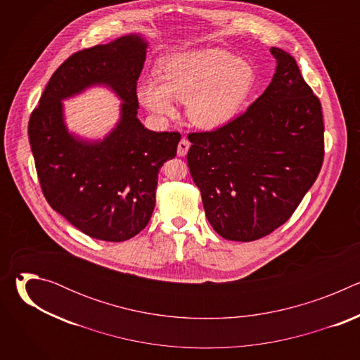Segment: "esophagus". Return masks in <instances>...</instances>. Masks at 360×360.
Returning <instances> with one entry per match:
<instances>
[{
	"mask_svg": "<svg viewBox=\"0 0 360 360\" xmlns=\"http://www.w3.org/2000/svg\"><path fill=\"white\" fill-rule=\"evenodd\" d=\"M189 141L188 139H185V138H182L181 141H179V143H178V155L179 157H185L186 155V152H188V149H189Z\"/></svg>",
	"mask_w": 360,
	"mask_h": 360,
	"instance_id": "esophagus-1",
	"label": "esophagus"
}]
</instances>
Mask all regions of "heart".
I'll use <instances>...</instances> for the list:
<instances>
[{
  "label": "heart",
  "instance_id": "b5f03b06",
  "mask_svg": "<svg viewBox=\"0 0 360 360\" xmlns=\"http://www.w3.org/2000/svg\"><path fill=\"white\" fill-rule=\"evenodd\" d=\"M158 80L138 84L141 104L161 120L176 114V102H185L189 122L200 129H219L243 108L255 82L250 63L235 58L221 48H200L175 53L158 67Z\"/></svg>",
  "mask_w": 360,
  "mask_h": 360
}]
</instances>
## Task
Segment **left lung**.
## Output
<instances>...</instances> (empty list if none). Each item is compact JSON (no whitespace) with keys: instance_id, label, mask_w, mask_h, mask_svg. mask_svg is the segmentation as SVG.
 Wrapping results in <instances>:
<instances>
[{"instance_id":"1","label":"left lung","mask_w":360,"mask_h":360,"mask_svg":"<svg viewBox=\"0 0 360 360\" xmlns=\"http://www.w3.org/2000/svg\"><path fill=\"white\" fill-rule=\"evenodd\" d=\"M271 54L272 81L243 115L188 135L205 214L228 240L250 242L285 224L323 162L321 102L290 54L275 46Z\"/></svg>"}]
</instances>
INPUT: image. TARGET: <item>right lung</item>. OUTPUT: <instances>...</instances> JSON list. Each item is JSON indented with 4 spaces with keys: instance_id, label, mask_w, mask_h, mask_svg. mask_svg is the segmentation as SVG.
<instances>
[{
    "instance_id": "obj_1",
    "label": "right lung",
    "mask_w": 360,
    "mask_h": 360,
    "mask_svg": "<svg viewBox=\"0 0 360 360\" xmlns=\"http://www.w3.org/2000/svg\"><path fill=\"white\" fill-rule=\"evenodd\" d=\"M148 41L139 32L71 56L48 81L28 124L42 192L51 208L85 235L122 242L139 233L155 208L158 172L176 155L179 132H155L138 118L136 81ZM107 87L120 118L102 139L70 131L62 102Z\"/></svg>"
}]
</instances>
